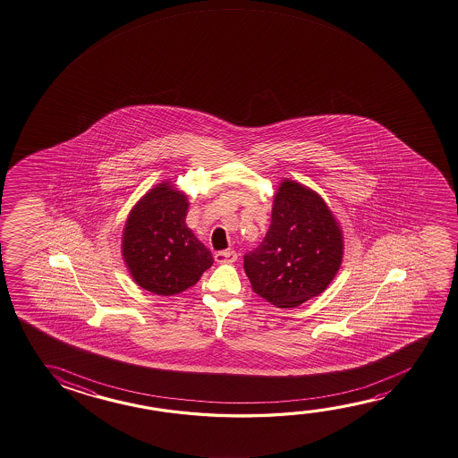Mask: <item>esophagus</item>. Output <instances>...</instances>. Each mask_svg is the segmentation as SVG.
<instances>
[{
	"label": "esophagus",
	"instance_id": "1",
	"mask_svg": "<svg viewBox=\"0 0 458 458\" xmlns=\"http://www.w3.org/2000/svg\"><path fill=\"white\" fill-rule=\"evenodd\" d=\"M236 259H238V254L234 252V250H220L216 254V262L217 263H233L236 262Z\"/></svg>",
	"mask_w": 458,
	"mask_h": 458
}]
</instances>
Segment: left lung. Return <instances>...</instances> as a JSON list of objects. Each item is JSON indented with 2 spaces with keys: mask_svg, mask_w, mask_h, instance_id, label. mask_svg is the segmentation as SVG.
I'll return each mask as SVG.
<instances>
[{
  "mask_svg": "<svg viewBox=\"0 0 458 458\" xmlns=\"http://www.w3.org/2000/svg\"><path fill=\"white\" fill-rule=\"evenodd\" d=\"M342 255V232L323 198L284 181L275 195L268 232L244 255V271L252 291L271 305L299 307L330 284Z\"/></svg>",
  "mask_w": 458,
  "mask_h": 458,
  "instance_id": "left-lung-1",
  "label": "left lung"
}]
</instances>
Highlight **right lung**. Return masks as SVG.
Listing matches in <instances>:
<instances>
[{
    "label": "right lung",
    "mask_w": 458,
    "mask_h": 458,
    "mask_svg": "<svg viewBox=\"0 0 458 458\" xmlns=\"http://www.w3.org/2000/svg\"><path fill=\"white\" fill-rule=\"evenodd\" d=\"M187 210V196L165 182L143 196L129 214L123 257L135 283L148 293H183L214 263L209 249L185 224Z\"/></svg>",
    "instance_id": "add662e5"
}]
</instances>
